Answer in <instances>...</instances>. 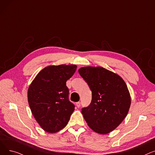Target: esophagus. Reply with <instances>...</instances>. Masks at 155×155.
<instances>
[{
  "label": "esophagus",
  "mask_w": 155,
  "mask_h": 155,
  "mask_svg": "<svg viewBox=\"0 0 155 155\" xmlns=\"http://www.w3.org/2000/svg\"><path fill=\"white\" fill-rule=\"evenodd\" d=\"M76 105H77V107H80V106H81V103H80V102H77L76 103Z\"/></svg>",
  "instance_id": "34e87169"
}]
</instances>
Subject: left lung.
<instances>
[{
  "instance_id": "left-lung-1",
  "label": "left lung",
  "mask_w": 155,
  "mask_h": 155,
  "mask_svg": "<svg viewBox=\"0 0 155 155\" xmlns=\"http://www.w3.org/2000/svg\"><path fill=\"white\" fill-rule=\"evenodd\" d=\"M78 72L92 91V101L82 109L88 126L97 133L106 134L126 117L131 106L127 87L117 73L101 67H85Z\"/></svg>"
}]
</instances>
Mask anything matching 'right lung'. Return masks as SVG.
Wrapping results in <instances>:
<instances>
[{
	"mask_svg": "<svg viewBox=\"0 0 155 155\" xmlns=\"http://www.w3.org/2000/svg\"><path fill=\"white\" fill-rule=\"evenodd\" d=\"M76 64L50 65L41 70L30 84L28 100L31 112L44 131L55 133L66 126L75 105L68 100L67 81Z\"/></svg>",
	"mask_w": 155,
	"mask_h": 155,
	"instance_id": "add662e5",
	"label": "right lung"
}]
</instances>
